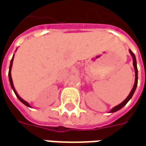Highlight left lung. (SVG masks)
Segmentation results:
<instances>
[{
  "label": "left lung",
  "instance_id": "1",
  "mask_svg": "<svg viewBox=\"0 0 146 146\" xmlns=\"http://www.w3.org/2000/svg\"><path fill=\"white\" fill-rule=\"evenodd\" d=\"M129 52H130V54H131L132 58H133V66H134V68H135V84L133 86V88L131 89V91L130 92V94L126 98V99L123 102H122L120 104H119L118 106H116L115 107H113L112 110H110V113H114V112H116V111H118L120 109H122L124 106H125L128 101L132 98V96L134 95V93H135V90H136V88H137V85H138V69H137V62H136V58H135V54L132 52L131 50H129Z\"/></svg>",
  "mask_w": 146,
  "mask_h": 146
}]
</instances>
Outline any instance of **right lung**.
Segmentation results:
<instances>
[{
  "mask_svg": "<svg viewBox=\"0 0 146 146\" xmlns=\"http://www.w3.org/2000/svg\"><path fill=\"white\" fill-rule=\"evenodd\" d=\"M13 59H14V55H13V57H12V58H11V62H10L9 72H8V77H9V81H10V84H11V88L13 89V91H14L15 94V95L17 96V98H19V100L21 102H23L24 105H26V106H28V107H31V106H30V104H29V103H28L27 102H26L25 100H23V98L19 97V95H18L17 92H16V91H15V88H14V85H13V82H12V79H11V67H12V63H13Z\"/></svg>",
  "mask_w": 146,
  "mask_h": 146,
  "instance_id": "right-lung-1",
  "label": "right lung"
}]
</instances>
